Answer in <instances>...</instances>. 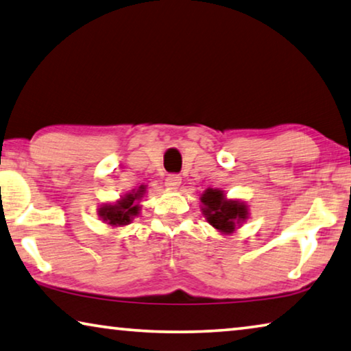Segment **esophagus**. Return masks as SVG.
I'll return each instance as SVG.
<instances>
[{"label": "esophagus", "mask_w": 351, "mask_h": 351, "mask_svg": "<svg viewBox=\"0 0 351 351\" xmlns=\"http://www.w3.org/2000/svg\"><path fill=\"white\" fill-rule=\"evenodd\" d=\"M181 184V176L180 175H169L165 178V186L169 189H178Z\"/></svg>", "instance_id": "34e87169"}]
</instances>
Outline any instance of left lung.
<instances>
[{"label": "left lung", "mask_w": 351, "mask_h": 351, "mask_svg": "<svg viewBox=\"0 0 351 351\" xmlns=\"http://www.w3.org/2000/svg\"><path fill=\"white\" fill-rule=\"evenodd\" d=\"M203 214L209 225L225 234H230L236 230V225L248 217L247 206L243 203L226 199L223 192L217 189H208L202 197Z\"/></svg>", "instance_id": "left-lung-1"}]
</instances>
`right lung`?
Returning a JSON list of instances; mask_svg holds the SVG:
<instances>
[{"label":"right lung","instance_id":"add662e5","mask_svg":"<svg viewBox=\"0 0 351 351\" xmlns=\"http://www.w3.org/2000/svg\"><path fill=\"white\" fill-rule=\"evenodd\" d=\"M143 189H145L143 186L138 187L137 192L128 193V195H125L115 204L103 206V208L99 209V217L112 226H123L131 223V220L138 214V208H141V206L137 204V202L142 198L143 193H145Z\"/></svg>","mask_w":351,"mask_h":351}]
</instances>
